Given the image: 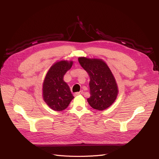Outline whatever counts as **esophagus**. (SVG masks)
Listing matches in <instances>:
<instances>
[{
    "instance_id": "esophagus-1",
    "label": "esophagus",
    "mask_w": 159,
    "mask_h": 159,
    "mask_svg": "<svg viewBox=\"0 0 159 159\" xmlns=\"http://www.w3.org/2000/svg\"><path fill=\"white\" fill-rule=\"evenodd\" d=\"M82 93H83V91H79V92H76L75 93V95H78L82 94Z\"/></svg>"
}]
</instances>
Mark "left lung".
<instances>
[{
  "instance_id": "1",
  "label": "left lung",
  "mask_w": 159,
  "mask_h": 159,
  "mask_svg": "<svg viewBox=\"0 0 159 159\" xmlns=\"http://www.w3.org/2000/svg\"><path fill=\"white\" fill-rule=\"evenodd\" d=\"M81 66L89 76L90 97L88 102L90 106L103 111L111 105L117 98L118 88L111 71L101 59L78 58Z\"/></svg>"
}]
</instances>
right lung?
<instances>
[{
	"mask_svg": "<svg viewBox=\"0 0 159 159\" xmlns=\"http://www.w3.org/2000/svg\"><path fill=\"white\" fill-rule=\"evenodd\" d=\"M73 61L62 60L53 64L47 72L43 83V99L53 110L61 111L66 109L74 99L64 75L72 66Z\"/></svg>",
	"mask_w": 159,
	"mask_h": 159,
	"instance_id": "right-lung-1",
	"label": "right lung"
}]
</instances>
